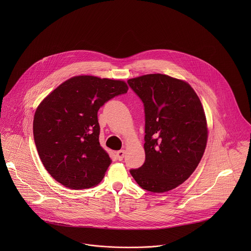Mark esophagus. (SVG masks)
Here are the masks:
<instances>
[{
  "label": "esophagus",
  "instance_id": "obj_1",
  "mask_svg": "<svg viewBox=\"0 0 251 251\" xmlns=\"http://www.w3.org/2000/svg\"><path fill=\"white\" fill-rule=\"evenodd\" d=\"M125 153H126V151L125 150H120V151H118L117 152H116V157H117V159L118 160H123V158H124V156H125Z\"/></svg>",
  "mask_w": 251,
  "mask_h": 251
}]
</instances>
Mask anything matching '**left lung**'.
I'll list each match as a JSON object with an SVG mask.
<instances>
[{
	"mask_svg": "<svg viewBox=\"0 0 251 251\" xmlns=\"http://www.w3.org/2000/svg\"><path fill=\"white\" fill-rule=\"evenodd\" d=\"M145 110V162L129 172L148 191L176 188L198 166L208 139L202 103L191 86L165 74L127 80Z\"/></svg>",
	"mask_w": 251,
	"mask_h": 251,
	"instance_id": "left-lung-1",
	"label": "left lung"
}]
</instances>
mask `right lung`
I'll list each match as a JSON object with an SVG mask.
<instances>
[{
	"instance_id": "1",
	"label": "right lung",
	"mask_w": 251,
	"mask_h": 251,
	"mask_svg": "<svg viewBox=\"0 0 251 251\" xmlns=\"http://www.w3.org/2000/svg\"><path fill=\"white\" fill-rule=\"evenodd\" d=\"M127 90L125 81L79 75L40 102L34 117V139L40 160L54 179L72 189L101 181L112 160L100 144L98 111Z\"/></svg>"
}]
</instances>
